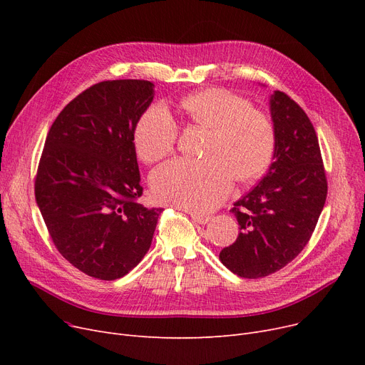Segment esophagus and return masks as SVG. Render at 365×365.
<instances>
[{"label":"esophagus","mask_w":365,"mask_h":365,"mask_svg":"<svg viewBox=\"0 0 365 365\" xmlns=\"http://www.w3.org/2000/svg\"><path fill=\"white\" fill-rule=\"evenodd\" d=\"M190 217H192V220L195 223H200V225H205L212 220V217L210 216H202V215H197V213H190Z\"/></svg>","instance_id":"obj_1"}]
</instances>
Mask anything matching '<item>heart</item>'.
I'll list each match as a JSON object with an SVG mask.
<instances>
[{
    "mask_svg": "<svg viewBox=\"0 0 365 365\" xmlns=\"http://www.w3.org/2000/svg\"><path fill=\"white\" fill-rule=\"evenodd\" d=\"M185 118L210 130L202 161L178 158L152 173L155 198L190 212L205 213L220 205L238 182L259 178L274 152V124L267 115L225 88H205L180 103ZM179 127L163 105H152L133 134L138 157L150 164L170 155Z\"/></svg>",
    "mask_w": 365,
    "mask_h": 365,
    "instance_id": "heart-1",
    "label": "heart"
}]
</instances>
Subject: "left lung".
Returning <instances> with one entry per match:
<instances>
[{
  "label": "left lung",
  "instance_id": "left-lung-1",
  "mask_svg": "<svg viewBox=\"0 0 365 365\" xmlns=\"http://www.w3.org/2000/svg\"><path fill=\"white\" fill-rule=\"evenodd\" d=\"M274 163L231 212L241 232L219 255L241 278L271 275L299 256L312 237L327 198V176L315 128L284 91L271 96Z\"/></svg>",
  "mask_w": 365,
  "mask_h": 365
}]
</instances>
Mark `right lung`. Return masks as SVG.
<instances>
[{
    "label": "right lung",
    "instance_id": "1",
    "mask_svg": "<svg viewBox=\"0 0 365 365\" xmlns=\"http://www.w3.org/2000/svg\"><path fill=\"white\" fill-rule=\"evenodd\" d=\"M153 99L145 80H109L71 101L51 124L35 176L47 231L72 266L105 281L149 250L163 208H146L133 134Z\"/></svg>",
    "mask_w": 365,
    "mask_h": 365
}]
</instances>
